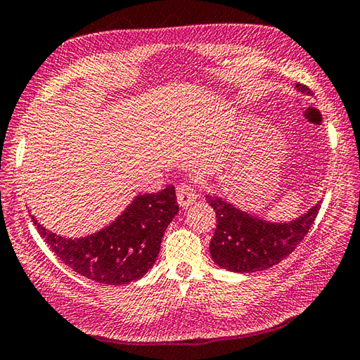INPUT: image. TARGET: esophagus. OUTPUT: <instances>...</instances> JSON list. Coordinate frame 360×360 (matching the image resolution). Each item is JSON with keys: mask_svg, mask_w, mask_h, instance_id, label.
<instances>
[{"mask_svg": "<svg viewBox=\"0 0 360 360\" xmlns=\"http://www.w3.org/2000/svg\"><path fill=\"white\" fill-rule=\"evenodd\" d=\"M195 199H198V193H195V189L191 185L181 183V185L177 186V200L180 203V207L186 208L191 205Z\"/></svg>", "mask_w": 360, "mask_h": 360, "instance_id": "1", "label": "esophagus"}]
</instances>
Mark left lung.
Instances as JSON below:
<instances>
[{
    "instance_id": "1",
    "label": "left lung",
    "mask_w": 360,
    "mask_h": 360,
    "mask_svg": "<svg viewBox=\"0 0 360 360\" xmlns=\"http://www.w3.org/2000/svg\"><path fill=\"white\" fill-rule=\"evenodd\" d=\"M301 94L310 96L307 86L296 84ZM216 212V230L210 254L218 266L233 273H255L274 266L297 248L314 224L321 202L300 218L288 222H269L243 212L218 195H205Z\"/></svg>"
}]
</instances>
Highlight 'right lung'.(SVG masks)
<instances>
[{"mask_svg":"<svg viewBox=\"0 0 360 360\" xmlns=\"http://www.w3.org/2000/svg\"><path fill=\"white\" fill-rule=\"evenodd\" d=\"M179 213L174 185L139 194L110 226L81 238L46 230L31 216L39 235L78 274L108 285H125L147 274L160 254L165 230Z\"/></svg>","mask_w":360,"mask_h":360,"instance_id":"add662e5","label":"right lung"}]
</instances>
